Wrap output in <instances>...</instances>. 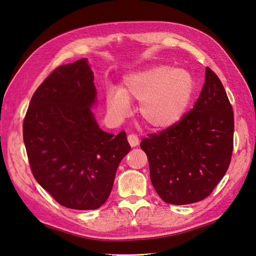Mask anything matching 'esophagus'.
Wrapping results in <instances>:
<instances>
[{
	"instance_id": "obj_1",
	"label": "esophagus",
	"mask_w": 256,
	"mask_h": 256,
	"mask_svg": "<svg viewBox=\"0 0 256 256\" xmlns=\"http://www.w3.org/2000/svg\"><path fill=\"white\" fill-rule=\"evenodd\" d=\"M127 138H128V142H129V144H130L131 147H134V146L138 145V142H140V141H138V136H136V134H129Z\"/></svg>"
}]
</instances>
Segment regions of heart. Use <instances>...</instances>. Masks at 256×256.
Here are the masks:
<instances>
[{"label":"heart","mask_w":256,"mask_h":256,"mask_svg":"<svg viewBox=\"0 0 256 256\" xmlns=\"http://www.w3.org/2000/svg\"><path fill=\"white\" fill-rule=\"evenodd\" d=\"M194 88V79L184 69L154 66L127 76L120 90L110 88L106 104L114 115L122 118L129 111V102H140L138 113L142 120L148 126L161 129L182 118Z\"/></svg>","instance_id":"obj_1"}]
</instances>
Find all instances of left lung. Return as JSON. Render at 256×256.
<instances>
[{
    "label": "left lung",
    "mask_w": 256,
    "mask_h": 256,
    "mask_svg": "<svg viewBox=\"0 0 256 256\" xmlns=\"http://www.w3.org/2000/svg\"><path fill=\"white\" fill-rule=\"evenodd\" d=\"M150 180L166 203L186 205L210 196L226 175L234 147V112L220 79L206 67L193 109L141 141Z\"/></svg>",
    "instance_id": "1"
}]
</instances>
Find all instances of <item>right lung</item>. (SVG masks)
Listing matches in <instances>:
<instances>
[{
    "mask_svg": "<svg viewBox=\"0 0 256 256\" xmlns=\"http://www.w3.org/2000/svg\"><path fill=\"white\" fill-rule=\"evenodd\" d=\"M94 74L82 58L62 65L35 90L23 120V141L37 182L67 208L102 206L130 150L126 132L102 131L90 108Z\"/></svg>",
    "mask_w": 256,
    "mask_h": 256,
    "instance_id": "right-lung-1",
    "label": "right lung"
}]
</instances>
